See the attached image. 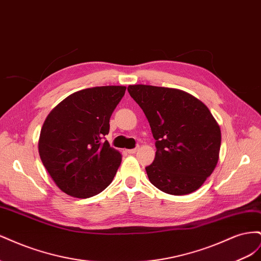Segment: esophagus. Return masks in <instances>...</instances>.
Returning a JSON list of instances; mask_svg holds the SVG:
<instances>
[{"label":"esophagus","instance_id":"1","mask_svg":"<svg viewBox=\"0 0 261 261\" xmlns=\"http://www.w3.org/2000/svg\"><path fill=\"white\" fill-rule=\"evenodd\" d=\"M138 149H139V147H136V148H134V149L126 150V151H127V153H129V154H134V153H136L138 151Z\"/></svg>","mask_w":261,"mask_h":261}]
</instances>
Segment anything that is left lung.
<instances>
[{"mask_svg":"<svg viewBox=\"0 0 261 261\" xmlns=\"http://www.w3.org/2000/svg\"><path fill=\"white\" fill-rule=\"evenodd\" d=\"M147 117L155 158L146 168L151 184L170 195L197 191L219 160L221 130L206 105L183 90L149 85L127 88Z\"/></svg>","mask_w":261,"mask_h":261,"instance_id":"left-lung-1","label":"left lung"}]
</instances>
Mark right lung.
Masks as SVG:
<instances>
[{
	"instance_id": "obj_1",
	"label": "right lung",
	"mask_w": 261,
	"mask_h": 261,
	"mask_svg": "<svg viewBox=\"0 0 261 261\" xmlns=\"http://www.w3.org/2000/svg\"><path fill=\"white\" fill-rule=\"evenodd\" d=\"M125 90L124 86H102L76 91L46 116L39 154L63 193L89 198L111 184L122 154L103 138Z\"/></svg>"
}]
</instances>
